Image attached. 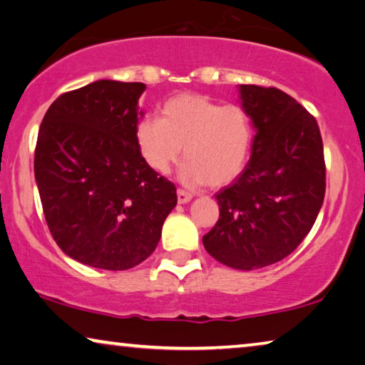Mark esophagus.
Segmentation results:
<instances>
[{
  "mask_svg": "<svg viewBox=\"0 0 365 365\" xmlns=\"http://www.w3.org/2000/svg\"><path fill=\"white\" fill-rule=\"evenodd\" d=\"M189 200H192V194H189L182 189H178V202H179V204H187Z\"/></svg>",
  "mask_w": 365,
  "mask_h": 365,
  "instance_id": "obj_1",
  "label": "esophagus"
}]
</instances>
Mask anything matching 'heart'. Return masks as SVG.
Here are the masks:
<instances>
[{"label": "heart", "mask_w": 365, "mask_h": 365, "mask_svg": "<svg viewBox=\"0 0 365 365\" xmlns=\"http://www.w3.org/2000/svg\"><path fill=\"white\" fill-rule=\"evenodd\" d=\"M253 122L241 106H220L195 93H181L161 106V119L145 115L135 125V143L151 170L165 175L182 153L179 179L187 186L223 187L248 165Z\"/></svg>", "instance_id": "b5f03b06"}]
</instances>
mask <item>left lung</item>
Segmentation results:
<instances>
[{"label":"left lung","mask_w":365,"mask_h":365,"mask_svg":"<svg viewBox=\"0 0 365 365\" xmlns=\"http://www.w3.org/2000/svg\"><path fill=\"white\" fill-rule=\"evenodd\" d=\"M255 128L251 158L215 194L220 218L202 243L218 262L241 271L274 264L302 243L324 199V158L310 112L277 88L240 85Z\"/></svg>","instance_id":"1"}]
</instances>
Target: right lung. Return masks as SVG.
<instances>
[{
  "instance_id": "1",
  "label": "right lung",
  "mask_w": 365,
  "mask_h": 365,
  "mask_svg": "<svg viewBox=\"0 0 365 365\" xmlns=\"http://www.w3.org/2000/svg\"><path fill=\"white\" fill-rule=\"evenodd\" d=\"M143 83L99 80L61 94L38 128L34 175L53 240L81 264L125 271L147 259L176 187L138 153Z\"/></svg>"
}]
</instances>
